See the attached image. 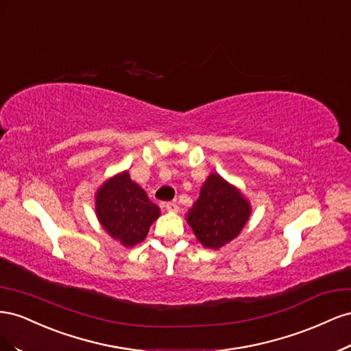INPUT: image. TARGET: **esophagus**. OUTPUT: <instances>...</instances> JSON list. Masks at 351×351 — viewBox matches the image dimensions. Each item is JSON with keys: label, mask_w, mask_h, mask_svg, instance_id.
<instances>
[{"label": "esophagus", "mask_w": 351, "mask_h": 351, "mask_svg": "<svg viewBox=\"0 0 351 351\" xmlns=\"http://www.w3.org/2000/svg\"><path fill=\"white\" fill-rule=\"evenodd\" d=\"M163 208H166L167 212H170V213H176L178 210H179V207H178V204L176 203H173V202H169V203H165L163 204Z\"/></svg>", "instance_id": "esophagus-1"}]
</instances>
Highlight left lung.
Returning a JSON list of instances; mask_svg holds the SVG:
<instances>
[{
	"label": "left lung",
	"mask_w": 351,
	"mask_h": 351,
	"mask_svg": "<svg viewBox=\"0 0 351 351\" xmlns=\"http://www.w3.org/2000/svg\"><path fill=\"white\" fill-rule=\"evenodd\" d=\"M248 216L247 199L222 176L215 173L207 178L186 220L199 243L217 250L241 232Z\"/></svg>",
	"instance_id": "1"
}]
</instances>
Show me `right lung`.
I'll use <instances>...</instances> for the list:
<instances>
[{"instance_id":"add662e5","label":"right lung","mask_w":351,"mask_h":351,"mask_svg":"<svg viewBox=\"0 0 351 351\" xmlns=\"http://www.w3.org/2000/svg\"><path fill=\"white\" fill-rule=\"evenodd\" d=\"M160 208L128 172L107 181L97 193V216L103 228L126 247L144 241Z\"/></svg>"}]
</instances>
